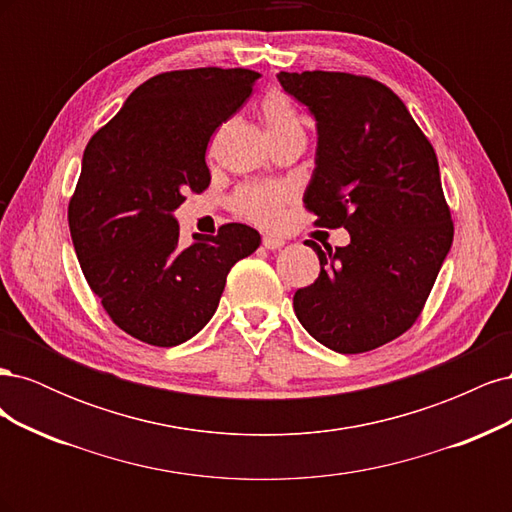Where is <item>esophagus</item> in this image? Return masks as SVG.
Wrapping results in <instances>:
<instances>
[{"instance_id":"obj_1","label":"esophagus","mask_w":512,"mask_h":512,"mask_svg":"<svg viewBox=\"0 0 512 512\" xmlns=\"http://www.w3.org/2000/svg\"><path fill=\"white\" fill-rule=\"evenodd\" d=\"M262 245H265L267 250H280V247H284V239L273 237V235H265V237H262Z\"/></svg>"}]
</instances>
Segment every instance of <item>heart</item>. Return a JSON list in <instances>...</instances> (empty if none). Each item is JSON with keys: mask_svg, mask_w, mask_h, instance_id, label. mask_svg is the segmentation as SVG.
<instances>
[{"mask_svg": "<svg viewBox=\"0 0 512 512\" xmlns=\"http://www.w3.org/2000/svg\"><path fill=\"white\" fill-rule=\"evenodd\" d=\"M262 115H265L273 141L290 132L303 130L297 111L282 94H271L262 102ZM286 200L288 190L284 185H250V188L239 190L235 196V207L247 220L262 226H275L282 220Z\"/></svg>", "mask_w": 512, "mask_h": 512, "instance_id": "heart-1", "label": "heart"}]
</instances>
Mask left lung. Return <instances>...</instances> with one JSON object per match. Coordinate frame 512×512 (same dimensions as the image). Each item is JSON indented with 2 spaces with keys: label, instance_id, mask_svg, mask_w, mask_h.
Here are the masks:
<instances>
[{
  "label": "left lung",
  "instance_id": "left-lung-1",
  "mask_svg": "<svg viewBox=\"0 0 512 512\" xmlns=\"http://www.w3.org/2000/svg\"><path fill=\"white\" fill-rule=\"evenodd\" d=\"M288 96L316 121V168L303 203L316 224L344 226L346 247L305 241L318 280L294 292V314L342 354L374 350L408 331L453 245L436 151L406 104L367 76L280 72Z\"/></svg>",
  "mask_w": 512,
  "mask_h": 512
}]
</instances>
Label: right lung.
Here are the masks:
<instances>
[{
	"label": "right lung",
	"mask_w": 512,
	"mask_h": 512,
	"mask_svg": "<svg viewBox=\"0 0 512 512\" xmlns=\"http://www.w3.org/2000/svg\"><path fill=\"white\" fill-rule=\"evenodd\" d=\"M258 79L245 68L158 74L85 147L68 207L74 252L106 314L145 344L188 342L218 309L232 265L258 250L245 224L181 247L175 218L185 190H207L209 138Z\"/></svg>",
	"instance_id": "obj_1"
}]
</instances>
